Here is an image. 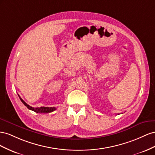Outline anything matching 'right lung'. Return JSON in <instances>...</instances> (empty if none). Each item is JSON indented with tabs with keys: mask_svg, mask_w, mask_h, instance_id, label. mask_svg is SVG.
I'll use <instances>...</instances> for the list:
<instances>
[{
	"mask_svg": "<svg viewBox=\"0 0 155 155\" xmlns=\"http://www.w3.org/2000/svg\"><path fill=\"white\" fill-rule=\"evenodd\" d=\"M19 98L21 101V102L23 103L26 107H27L29 110H32V111H34L35 112H37V113H50V112L54 111V110L56 109L55 107H40V108H39V107L34 108V107H30V106H29L27 103H26L25 101L21 98L19 95Z\"/></svg>",
	"mask_w": 155,
	"mask_h": 155,
	"instance_id": "obj_1",
	"label": "right lung"
}]
</instances>
